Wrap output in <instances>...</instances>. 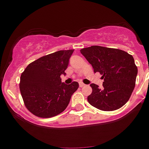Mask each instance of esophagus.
<instances>
[{"mask_svg":"<svg viewBox=\"0 0 149 149\" xmlns=\"http://www.w3.org/2000/svg\"><path fill=\"white\" fill-rule=\"evenodd\" d=\"M79 86H80V87H84V86H85V85L84 83H82V82H80Z\"/></svg>","mask_w":149,"mask_h":149,"instance_id":"34e87169","label":"esophagus"}]
</instances>
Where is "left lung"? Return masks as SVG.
Wrapping results in <instances>:
<instances>
[{
  "label": "left lung",
  "mask_w": 149,
  "mask_h": 149,
  "mask_svg": "<svg viewBox=\"0 0 149 149\" xmlns=\"http://www.w3.org/2000/svg\"><path fill=\"white\" fill-rule=\"evenodd\" d=\"M91 64L94 72L103 79V88L91 84L88 97L91 105L103 111H113L128 101L136 85L137 67L131 55L118 49L92 46L80 50Z\"/></svg>",
  "instance_id": "left-lung-1"
}]
</instances>
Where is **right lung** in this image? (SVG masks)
<instances>
[{
  "label": "right lung",
  "instance_id": "1",
  "mask_svg": "<svg viewBox=\"0 0 149 149\" xmlns=\"http://www.w3.org/2000/svg\"><path fill=\"white\" fill-rule=\"evenodd\" d=\"M74 49L61 50L28 64L20 77L19 88L28 111L40 118H52L67 108L79 88L77 82H61V75L69 64Z\"/></svg>",
  "mask_w": 149,
  "mask_h": 149
}]
</instances>
